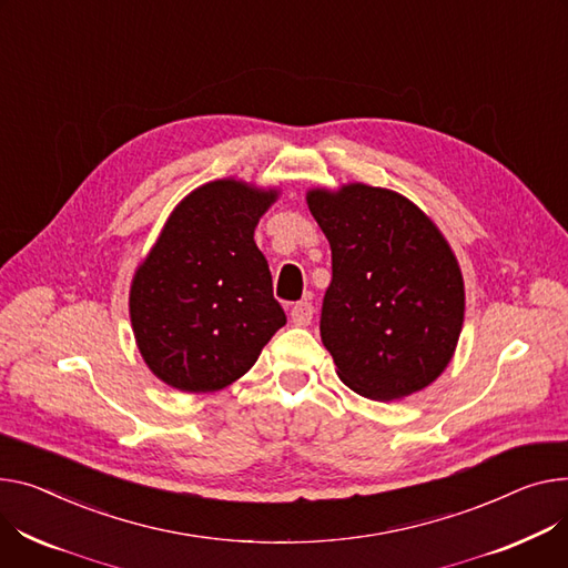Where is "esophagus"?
Wrapping results in <instances>:
<instances>
[{
	"label": "esophagus",
	"mask_w": 568,
	"mask_h": 568,
	"mask_svg": "<svg viewBox=\"0 0 568 568\" xmlns=\"http://www.w3.org/2000/svg\"><path fill=\"white\" fill-rule=\"evenodd\" d=\"M313 315H315V308L313 304H308V301H298V304H294L290 311V320L294 326H308L313 322Z\"/></svg>",
	"instance_id": "34e87169"
}]
</instances>
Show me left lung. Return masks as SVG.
<instances>
[{"instance_id": "1", "label": "left lung", "mask_w": 568, "mask_h": 568, "mask_svg": "<svg viewBox=\"0 0 568 568\" xmlns=\"http://www.w3.org/2000/svg\"><path fill=\"white\" fill-rule=\"evenodd\" d=\"M306 203L331 244L320 333L339 382L393 402L427 388L455 356L466 311L459 260L406 196L349 182Z\"/></svg>"}]
</instances>
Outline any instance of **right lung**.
I'll use <instances>...</instances> for the list:
<instances>
[{
    "label": "right lung",
    "mask_w": 568,
    "mask_h": 568,
    "mask_svg": "<svg viewBox=\"0 0 568 568\" xmlns=\"http://www.w3.org/2000/svg\"><path fill=\"white\" fill-rule=\"evenodd\" d=\"M278 189L221 178L186 194L139 262L130 322L160 382L214 393L237 382L285 324L253 235Z\"/></svg>",
    "instance_id": "add662e5"
}]
</instances>
